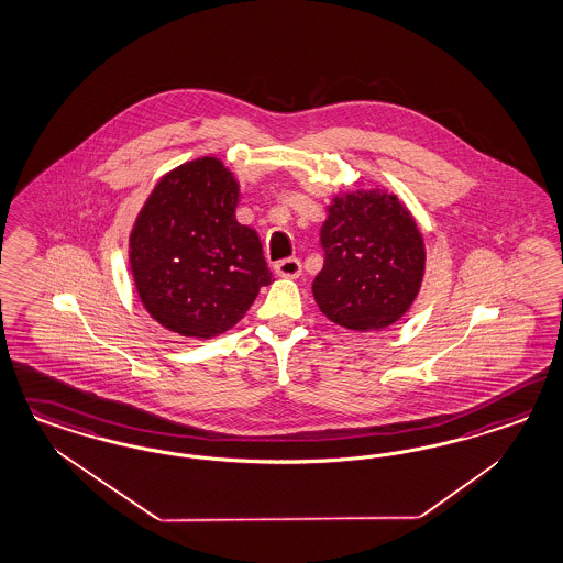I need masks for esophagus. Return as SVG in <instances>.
<instances>
[{
  "mask_svg": "<svg viewBox=\"0 0 563 563\" xmlns=\"http://www.w3.org/2000/svg\"><path fill=\"white\" fill-rule=\"evenodd\" d=\"M275 273H277L279 277H286V279H296V277H300V273H302V265H300L298 258H286V261H279V263L275 265Z\"/></svg>",
  "mask_w": 563,
  "mask_h": 563,
  "instance_id": "obj_1",
  "label": "esophagus"
}]
</instances>
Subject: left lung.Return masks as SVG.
<instances>
[{"instance_id": "1", "label": "left lung", "mask_w": 563, "mask_h": 563, "mask_svg": "<svg viewBox=\"0 0 563 563\" xmlns=\"http://www.w3.org/2000/svg\"><path fill=\"white\" fill-rule=\"evenodd\" d=\"M317 307L350 331L387 329L408 312L424 279L427 249L406 202L382 188L338 192L321 225Z\"/></svg>"}]
</instances>
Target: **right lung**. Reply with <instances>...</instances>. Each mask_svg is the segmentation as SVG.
I'll return each instance as SVG.
<instances>
[{"mask_svg":"<svg viewBox=\"0 0 563 563\" xmlns=\"http://www.w3.org/2000/svg\"><path fill=\"white\" fill-rule=\"evenodd\" d=\"M236 176L218 157L169 169L132 223L128 261L146 312L172 333L211 340L273 282L253 228L236 219Z\"/></svg>","mask_w":563,"mask_h":563,"instance_id":"obj_1","label":"right lung"}]
</instances>
